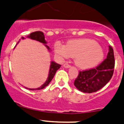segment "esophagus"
I'll return each instance as SVG.
<instances>
[{
	"instance_id": "34e87169",
	"label": "esophagus",
	"mask_w": 124,
	"mask_h": 124,
	"mask_svg": "<svg viewBox=\"0 0 124 124\" xmlns=\"http://www.w3.org/2000/svg\"><path fill=\"white\" fill-rule=\"evenodd\" d=\"M63 67H64L65 68H69L71 67V65H70L69 63H65L64 64H63Z\"/></svg>"
}]
</instances>
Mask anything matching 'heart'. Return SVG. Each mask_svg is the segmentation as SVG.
I'll return each instance as SVG.
<instances>
[{
	"instance_id": "heart-1",
	"label": "heart",
	"mask_w": 124,
	"mask_h": 124,
	"mask_svg": "<svg viewBox=\"0 0 124 124\" xmlns=\"http://www.w3.org/2000/svg\"><path fill=\"white\" fill-rule=\"evenodd\" d=\"M54 48L55 52L63 57H75V64L81 69L96 66L104 57L103 51L99 44L89 39L70 40L66 46L57 42Z\"/></svg>"
}]
</instances>
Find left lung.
I'll list each match as a JSON object with an SVG mask.
<instances>
[{
    "instance_id": "1",
    "label": "left lung",
    "mask_w": 124,
    "mask_h": 124,
    "mask_svg": "<svg viewBox=\"0 0 124 124\" xmlns=\"http://www.w3.org/2000/svg\"><path fill=\"white\" fill-rule=\"evenodd\" d=\"M115 66L113 49L109 46L107 58L95 68L79 71L74 85L79 91L91 93L100 90L110 81Z\"/></svg>"
}]
</instances>
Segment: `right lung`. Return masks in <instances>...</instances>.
<instances>
[{"instance_id": "1", "label": "right lung", "mask_w": 124, "mask_h": 124, "mask_svg": "<svg viewBox=\"0 0 124 124\" xmlns=\"http://www.w3.org/2000/svg\"><path fill=\"white\" fill-rule=\"evenodd\" d=\"M28 38L30 39H34L38 41H39L41 43H43V44H46V42L45 39H44V33L43 32L41 31H35L33 32V33H31L30 34H29L28 36H27ZM22 38H24L22 37ZM47 49H49L47 46H46ZM61 65L58 64V63H55L54 62H51V67H50V70H49V76L48 78L47 79L45 83L43 85L41 86V87L38 88H36V89H29V90H41V89L44 88L46 86H47L49 85V83H50L51 81V80H52V78H54V75H55V73H56L57 70L58 69H59L61 67Z\"/></svg>"}]
</instances>
